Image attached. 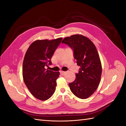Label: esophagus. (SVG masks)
<instances>
[{"instance_id": "34e87169", "label": "esophagus", "mask_w": 126, "mask_h": 126, "mask_svg": "<svg viewBox=\"0 0 126 126\" xmlns=\"http://www.w3.org/2000/svg\"><path fill=\"white\" fill-rule=\"evenodd\" d=\"M60 73H61V74L62 75H64L66 73V72L65 71H60Z\"/></svg>"}]
</instances>
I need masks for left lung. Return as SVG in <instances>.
<instances>
[{
  "label": "left lung",
  "instance_id": "obj_1",
  "mask_svg": "<svg viewBox=\"0 0 126 126\" xmlns=\"http://www.w3.org/2000/svg\"><path fill=\"white\" fill-rule=\"evenodd\" d=\"M74 50V58L80 66L75 81L69 84L74 94L81 99L87 98L95 92L101 81L102 65L94 44L87 37L74 34L62 41Z\"/></svg>",
  "mask_w": 126,
  "mask_h": 126
}]
</instances>
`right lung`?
Returning <instances> with one entry per match:
<instances>
[{"label":"right lung","mask_w":126,"mask_h":126,"mask_svg":"<svg viewBox=\"0 0 126 126\" xmlns=\"http://www.w3.org/2000/svg\"><path fill=\"white\" fill-rule=\"evenodd\" d=\"M62 38L36 40L29 47L23 63V77L26 87L34 97L41 101L55 93L60 72L45 68L51 64V59Z\"/></svg>","instance_id":"right-lung-1"}]
</instances>
